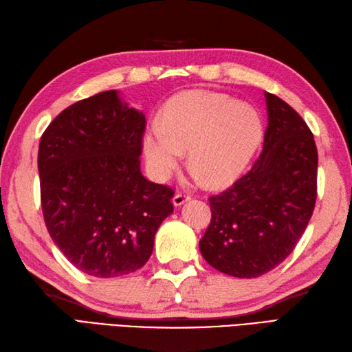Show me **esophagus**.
Returning <instances> with one entry per match:
<instances>
[{
    "label": "esophagus",
    "mask_w": 352,
    "mask_h": 352,
    "mask_svg": "<svg viewBox=\"0 0 352 352\" xmlns=\"http://www.w3.org/2000/svg\"><path fill=\"white\" fill-rule=\"evenodd\" d=\"M189 199H190V196H189V195L178 192V193H175V195H174L173 202H174V206H175V207H179V206H183V204H184L186 201H189Z\"/></svg>",
    "instance_id": "1"
}]
</instances>
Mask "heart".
Here are the masks:
<instances>
[{
  "mask_svg": "<svg viewBox=\"0 0 352 352\" xmlns=\"http://www.w3.org/2000/svg\"><path fill=\"white\" fill-rule=\"evenodd\" d=\"M263 136L253 106L214 91H189L170 100L162 129L144 135L145 159L157 178L174 173L187 150V163L208 186L231 182L248 165Z\"/></svg>",
  "mask_w": 352,
  "mask_h": 352,
  "instance_id": "b5f03b06",
  "label": "heart"
}]
</instances>
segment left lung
<instances>
[{
	"instance_id": "1",
	"label": "left lung",
	"mask_w": 352,
	"mask_h": 352,
	"mask_svg": "<svg viewBox=\"0 0 352 352\" xmlns=\"http://www.w3.org/2000/svg\"><path fill=\"white\" fill-rule=\"evenodd\" d=\"M263 153L241 178L210 196L204 259L241 279L268 273L289 256L312 217L318 151L310 129L279 97L265 93Z\"/></svg>"
}]
</instances>
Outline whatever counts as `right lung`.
<instances>
[{
	"label": "right lung",
	"mask_w": 352,
	"mask_h": 352,
	"mask_svg": "<svg viewBox=\"0 0 352 352\" xmlns=\"http://www.w3.org/2000/svg\"><path fill=\"white\" fill-rule=\"evenodd\" d=\"M145 116L118 91L65 108L38 145L40 199L63 255L94 277L133 273L151 256L174 190L141 173Z\"/></svg>",
	"instance_id": "add662e5"
}]
</instances>
